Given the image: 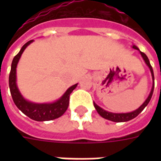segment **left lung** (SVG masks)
I'll list each match as a JSON object with an SVG mask.
<instances>
[{"label":"left lung","instance_id":"8db88e82","mask_svg":"<svg viewBox=\"0 0 161 161\" xmlns=\"http://www.w3.org/2000/svg\"><path fill=\"white\" fill-rule=\"evenodd\" d=\"M133 48L139 50V48H138L136 46H133ZM140 54H141V56H142L143 58H144L145 63H146V64L148 65V67L150 68L151 74H152L153 80H155V78H154V72H153L152 67H151V65H150L149 58H148L147 56L145 55L144 53H142V52H140ZM154 87H155V83H153V87H152V89H151V92H150V95H149V97L147 98V99L145 100V103H143L142 105L140 106L138 109L135 110V111H133V112L131 113H127V114H114V113L107 112V111H105V110H103V108H101L99 106L97 105L95 103H93V105H94V107H95L97 112L98 113V114L100 115V116H102L103 118H104V119H106L111 120V121H114V122H126V121L133 119L134 118L138 116V115L140 114V113L142 112L143 109L147 106V104L149 103L150 99H151V97H152L153 92H154Z\"/></svg>","mask_w":161,"mask_h":161}]
</instances>
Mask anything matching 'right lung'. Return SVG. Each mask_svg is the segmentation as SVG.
I'll list each match as a JSON object with an SVG mask.
<instances>
[{
	"mask_svg": "<svg viewBox=\"0 0 161 161\" xmlns=\"http://www.w3.org/2000/svg\"><path fill=\"white\" fill-rule=\"evenodd\" d=\"M32 42L33 40H31L27 42L26 44H24L21 51L14 57L12 60L11 72L9 75V87H10L11 97L16 107L18 108L24 114L28 116L31 119L36 120V121H48V120L55 119L61 117L66 112L69 104V96L73 89L77 87L78 83L68 88V90L66 91V93L63 94V97L58 101H56L55 103L38 104V103H33L25 100L16 87V68L23 51Z\"/></svg>",
	"mask_w": 161,
	"mask_h": 161,
	"instance_id": "add662e5",
	"label": "right lung"
}]
</instances>
